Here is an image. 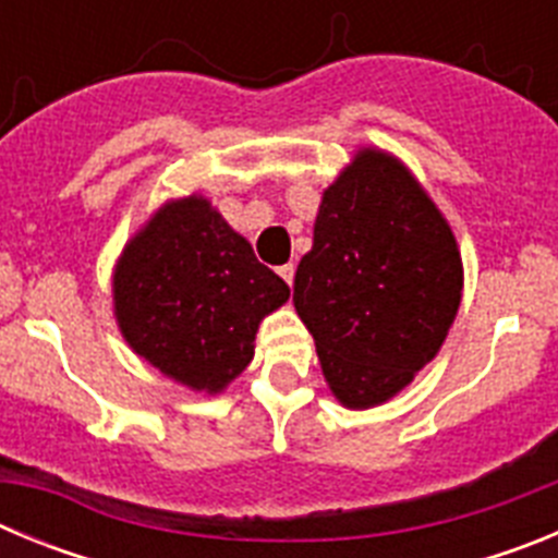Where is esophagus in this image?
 Listing matches in <instances>:
<instances>
[{"label":"esophagus","instance_id":"34e87169","mask_svg":"<svg viewBox=\"0 0 558 558\" xmlns=\"http://www.w3.org/2000/svg\"><path fill=\"white\" fill-rule=\"evenodd\" d=\"M279 276H282V279H284V282H288V284H293V276H295L293 263H290V265H282V268H279Z\"/></svg>","mask_w":558,"mask_h":558}]
</instances>
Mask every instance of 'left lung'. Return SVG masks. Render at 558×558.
I'll list each match as a JSON object with an SVG mask.
<instances>
[{
  "mask_svg": "<svg viewBox=\"0 0 558 558\" xmlns=\"http://www.w3.org/2000/svg\"><path fill=\"white\" fill-rule=\"evenodd\" d=\"M456 236L399 159L357 150L324 190L293 304L340 405L391 399L430 363L461 304Z\"/></svg>",
  "mask_w": 558,
  "mask_h": 558,
  "instance_id": "1",
  "label": "left lung"
}]
</instances>
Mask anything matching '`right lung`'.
<instances>
[{
    "label": "right lung",
    "mask_w": 558,
    "mask_h": 558,
    "mask_svg": "<svg viewBox=\"0 0 558 558\" xmlns=\"http://www.w3.org/2000/svg\"><path fill=\"white\" fill-rule=\"evenodd\" d=\"M288 299L284 279L201 195L161 206L113 268L128 347L192 391H223L254 357L259 322Z\"/></svg>",
    "instance_id": "add662e5"
}]
</instances>
